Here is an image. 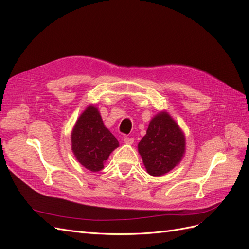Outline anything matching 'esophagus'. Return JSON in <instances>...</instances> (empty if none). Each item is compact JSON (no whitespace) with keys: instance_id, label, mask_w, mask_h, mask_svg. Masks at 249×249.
Segmentation results:
<instances>
[{"instance_id":"34e87169","label":"esophagus","mask_w":249,"mask_h":249,"mask_svg":"<svg viewBox=\"0 0 249 249\" xmlns=\"http://www.w3.org/2000/svg\"><path fill=\"white\" fill-rule=\"evenodd\" d=\"M124 141L125 144H129V145H131V144H133V143H134V138H131V137H125V138L124 139Z\"/></svg>"}]
</instances>
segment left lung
<instances>
[{
	"instance_id": "obj_1",
	"label": "left lung",
	"mask_w": 249,
	"mask_h": 249,
	"mask_svg": "<svg viewBox=\"0 0 249 249\" xmlns=\"http://www.w3.org/2000/svg\"><path fill=\"white\" fill-rule=\"evenodd\" d=\"M185 152L186 137L182 129L168 112H158L138 143V153L148 175H166L182 161Z\"/></svg>"
}]
</instances>
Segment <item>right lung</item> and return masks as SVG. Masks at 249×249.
<instances>
[{
	"label": "right lung",
	"instance_id": "obj_1",
	"mask_svg": "<svg viewBox=\"0 0 249 249\" xmlns=\"http://www.w3.org/2000/svg\"><path fill=\"white\" fill-rule=\"evenodd\" d=\"M71 141L77 161L92 172L102 170L110 154L119 146L114 135L105 126L95 105H89L82 112L71 131Z\"/></svg>",
	"mask_w": 249,
	"mask_h": 249
}]
</instances>
